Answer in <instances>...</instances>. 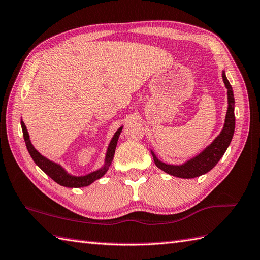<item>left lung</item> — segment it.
<instances>
[{
  "mask_svg": "<svg viewBox=\"0 0 260 260\" xmlns=\"http://www.w3.org/2000/svg\"><path fill=\"white\" fill-rule=\"evenodd\" d=\"M222 79L224 82L225 88L228 90V110L225 115L224 125L221 133L218 134L212 143L206 146L200 154L187 160L182 165H169L166 162L157 159L154 152L151 150V154L153 156L155 166L159 169L164 170L167 174L175 176L178 178H184V179H190L202 175L207 174L212 170L220 161L223 154L225 153L226 149L230 145L233 133H235L236 127V117H235V96H233L232 86L226 79L224 71H222Z\"/></svg>",
  "mask_w": 260,
  "mask_h": 260,
  "instance_id": "left-lung-1",
  "label": "left lung"
}]
</instances>
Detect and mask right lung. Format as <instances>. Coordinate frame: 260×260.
Segmentation results:
<instances>
[{"mask_svg": "<svg viewBox=\"0 0 260 260\" xmlns=\"http://www.w3.org/2000/svg\"><path fill=\"white\" fill-rule=\"evenodd\" d=\"M21 127H22L25 146H27V150L29 152L30 156H31L32 160L35 161V164L37 165L46 175L52 178L55 182H57L58 185L64 186V187H70V188H80V187L89 186L92 184L93 181L98 180L101 177L105 176L106 172L109 169L111 162H113L117 142H118L121 129H123V126H120L114 134L113 139H111L110 143L108 145V149H107V152H106L105 164L103 167L99 168L98 170L90 172V174H86L84 176H74V175L69 174V172L66 171L60 165L56 164V162L47 159V157L44 156L43 154H40L39 152L35 149L31 141H30V136L27 131V127H25L22 120H21Z\"/></svg>", "mask_w": 260, "mask_h": 260, "instance_id": "obj_1", "label": "right lung"}]
</instances>
